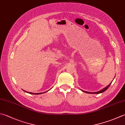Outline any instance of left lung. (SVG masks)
<instances>
[{
	"label": "left lung",
	"mask_w": 125,
	"mask_h": 125,
	"mask_svg": "<svg viewBox=\"0 0 125 125\" xmlns=\"http://www.w3.org/2000/svg\"><path fill=\"white\" fill-rule=\"evenodd\" d=\"M114 78H115V77H114ZM111 83H112V82H111V83H110L108 85H107V87L104 88V89H101V90H100V91L97 92H93V93L92 92H92H86V91H83V90H82V91L85 92V93H89V94H100V93H101L104 92V91H106V90L108 88V87L110 86V85L111 84Z\"/></svg>",
	"instance_id": "1"
}]
</instances>
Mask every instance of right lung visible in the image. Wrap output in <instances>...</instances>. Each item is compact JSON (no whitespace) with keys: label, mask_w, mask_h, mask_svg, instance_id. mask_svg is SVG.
<instances>
[{"label":"right lung","mask_w":125,"mask_h":125,"mask_svg":"<svg viewBox=\"0 0 125 125\" xmlns=\"http://www.w3.org/2000/svg\"><path fill=\"white\" fill-rule=\"evenodd\" d=\"M24 92H26V93H29V94H43V93H31V92H26V91H25V90H24ZM48 91H46V92H48ZM46 92H44V93H46Z\"/></svg>","instance_id":"1"}]
</instances>
